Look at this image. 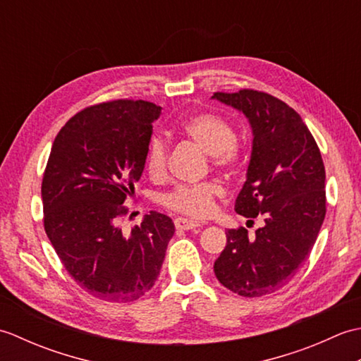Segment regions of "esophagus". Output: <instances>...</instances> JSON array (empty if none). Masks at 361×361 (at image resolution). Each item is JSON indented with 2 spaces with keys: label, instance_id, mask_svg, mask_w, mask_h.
Returning <instances> with one entry per match:
<instances>
[{
  "label": "esophagus",
  "instance_id": "1",
  "mask_svg": "<svg viewBox=\"0 0 361 361\" xmlns=\"http://www.w3.org/2000/svg\"><path fill=\"white\" fill-rule=\"evenodd\" d=\"M198 226H200V224H198V221L189 220V219H183V217L175 219V228L176 229H181V231H194V229H197Z\"/></svg>",
  "mask_w": 361,
  "mask_h": 361
}]
</instances>
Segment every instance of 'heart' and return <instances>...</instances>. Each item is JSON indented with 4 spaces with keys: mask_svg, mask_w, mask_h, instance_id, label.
Here are the masks:
<instances>
[{
    "mask_svg": "<svg viewBox=\"0 0 361 361\" xmlns=\"http://www.w3.org/2000/svg\"><path fill=\"white\" fill-rule=\"evenodd\" d=\"M183 133L209 153L214 166L235 169L242 159L240 145L235 141V130L219 114L197 113L181 124ZM169 159V142L163 136L153 135L145 150V169L153 178L166 173ZM224 195V188L216 181L181 185L166 194L163 202L173 211L190 217H208L216 209V200Z\"/></svg>",
    "mask_w": 361,
    "mask_h": 361,
    "instance_id": "1",
    "label": "heart"
}]
</instances>
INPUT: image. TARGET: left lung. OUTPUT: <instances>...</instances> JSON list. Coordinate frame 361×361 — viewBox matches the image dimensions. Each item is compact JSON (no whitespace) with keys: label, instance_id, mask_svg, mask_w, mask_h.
Wrapping results in <instances>:
<instances>
[{"label":"left lung","instance_id":"left-lung-1","mask_svg":"<svg viewBox=\"0 0 361 361\" xmlns=\"http://www.w3.org/2000/svg\"><path fill=\"white\" fill-rule=\"evenodd\" d=\"M212 97L250 121L251 159L234 209L248 221L264 220L252 237L243 226L228 229L214 273L240 296L270 295L302 267L324 221L323 158L301 116L281 99L256 90Z\"/></svg>","mask_w":361,"mask_h":361}]
</instances>
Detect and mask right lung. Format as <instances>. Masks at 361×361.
<instances>
[{
  "label": "right lung",
  "mask_w": 361,
  "mask_h": 361,
  "mask_svg": "<svg viewBox=\"0 0 361 361\" xmlns=\"http://www.w3.org/2000/svg\"><path fill=\"white\" fill-rule=\"evenodd\" d=\"M159 114L145 101L91 105L60 130L44 169V231L71 278L102 301L147 293L175 233L172 219L157 211L130 234L119 226Z\"/></svg>",
  "instance_id": "add662e5"
}]
</instances>
